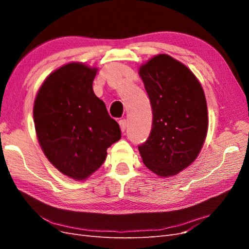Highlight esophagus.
<instances>
[{
	"mask_svg": "<svg viewBox=\"0 0 249 249\" xmlns=\"http://www.w3.org/2000/svg\"><path fill=\"white\" fill-rule=\"evenodd\" d=\"M126 120L125 119H122L119 120V126H120V130H122V132H124L125 129H126Z\"/></svg>",
	"mask_w": 249,
	"mask_h": 249,
	"instance_id": "esophagus-1",
	"label": "esophagus"
}]
</instances>
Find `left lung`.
<instances>
[{
	"instance_id": "1",
	"label": "left lung",
	"mask_w": 249,
	"mask_h": 249,
	"mask_svg": "<svg viewBox=\"0 0 249 249\" xmlns=\"http://www.w3.org/2000/svg\"><path fill=\"white\" fill-rule=\"evenodd\" d=\"M153 110L148 139L138 146L142 161L157 176H176L196 159L209 119L205 92L182 62L159 54L140 66Z\"/></svg>"
}]
</instances>
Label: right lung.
Segmentation results:
<instances>
[{
    "label": "right lung",
    "mask_w": 249,
    "mask_h": 249,
    "mask_svg": "<svg viewBox=\"0 0 249 249\" xmlns=\"http://www.w3.org/2000/svg\"><path fill=\"white\" fill-rule=\"evenodd\" d=\"M96 67L67 63L50 73L35 97L33 118L39 145L64 176L84 180L99 169L122 133L92 83Z\"/></svg>",
    "instance_id": "add662e5"
}]
</instances>
